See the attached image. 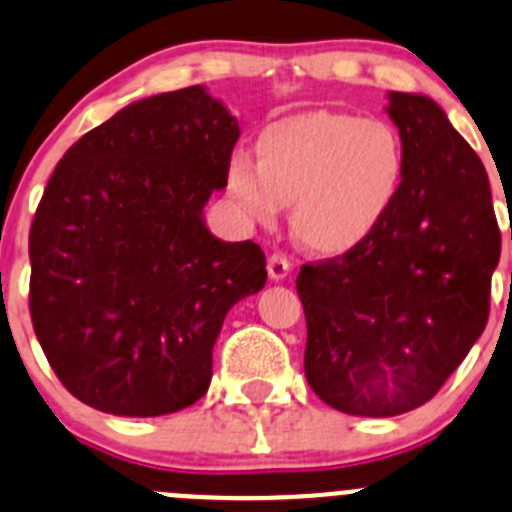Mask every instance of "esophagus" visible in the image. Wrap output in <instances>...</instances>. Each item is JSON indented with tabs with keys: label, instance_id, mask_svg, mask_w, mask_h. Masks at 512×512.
<instances>
[{
	"label": "esophagus",
	"instance_id": "1",
	"mask_svg": "<svg viewBox=\"0 0 512 512\" xmlns=\"http://www.w3.org/2000/svg\"><path fill=\"white\" fill-rule=\"evenodd\" d=\"M290 270H292V262L287 260L282 252H275V255L267 260V275H270V280H275V282L285 280V277L290 275Z\"/></svg>",
	"mask_w": 512,
	"mask_h": 512
}]
</instances>
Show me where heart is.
<instances>
[{
    "label": "heart",
    "instance_id": "obj_1",
    "mask_svg": "<svg viewBox=\"0 0 512 512\" xmlns=\"http://www.w3.org/2000/svg\"><path fill=\"white\" fill-rule=\"evenodd\" d=\"M257 165L235 155L227 195L260 225L290 202V230L317 255L355 250L385 222L405 180V142L380 117L305 112L267 124Z\"/></svg>",
    "mask_w": 512,
    "mask_h": 512
}]
</instances>
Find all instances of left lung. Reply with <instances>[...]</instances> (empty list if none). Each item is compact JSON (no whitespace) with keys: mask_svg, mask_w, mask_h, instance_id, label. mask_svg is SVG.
<instances>
[{"mask_svg":"<svg viewBox=\"0 0 512 512\" xmlns=\"http://www.w3.org/2000/svg\"><path fill=\"white\" fill-rule=\"evenodd\" d=\"M398 202L355 250L302 265L305 377L330 408L393 418L428 403L485 330L500 230L488 172L425 94L390 92Z\"/></svg>","mask_w":512,"mask_h":512,"instance_id":"left-lung-1","label":"left lung"}]
</instances>
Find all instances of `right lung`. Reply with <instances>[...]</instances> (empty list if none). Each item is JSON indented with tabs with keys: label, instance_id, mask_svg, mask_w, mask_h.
I'll return each mask as SVG.
<instances>
[{
	"label": "right lung",
	"instance_id": "add662e5",
	"mask_svg": "<svg viewBox=\"0 0 512 512\" xmlns=\"http://www.w3.org/2000/svg\"><path fill=\"white\" fill-rule=\"evenodd\" d=\"M240 124L202 84L137 99L74 142L29 232V312L64 388L124 418L170 415L212 380L225 315L265 252L207 230Z\"/></svg>",
	"mask_w": 512,
	"mask_h": 512
}]
</instances>
